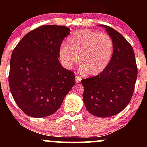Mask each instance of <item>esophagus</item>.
Returning a JSON list of instances; mask_svg holds the SVG:
<instances>
[{
	"instance_id": "1",
	"label": "esophagus",
	"mask_w": 147,
	"mask_h": 147,
	"mask_svg": "<svg viewBox=\"0 0 147 147\" xmlns=\"http://www.w3.org/2000/svg\"><path fill=\"white\" fill-rule=\"evenodd\" d=\"M82 79V77H80V76H77V77H75V81L77 83H79V82H81V80Z\"/></svg>"
}]
</instances>
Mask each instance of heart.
Instances as JSON below:
<instances>
[{
	"instance_id": "heart-1",
	"label": "heart",
	"mask_w": 147,
	"mask_h": 147,
	"mask_svg": "<svg viewBox=\"0 0 147 147\" xmlns=\"http://www.w3.org/2000/svg\"><path fill=\"white\" fill-rule=\"evenodd\" d=\"M114 43L106 33L84 30L73 33L59 50V56L65 67L70 68L77 63L82 71L90 75L102 72L113 57Z\"/></svg>"
}]
</instances>
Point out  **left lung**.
I'll return each mask as SVG.
<instances>
[{
  "mask_svg": "<svg viewBox=\"0 0 147 147\" xmlns=\"http://www.w3.org/2000/svg\"><path fill=\"white\" fill-rule=\"evenodd\" d=\"M102 26L113 41V57L99 75L81 82L87 111L97 117H108L120 113L129 104L134 92L138 68L131 44L113 28Z\"/></svg>",
  "mask_w": 147,
  "mask_h": 147,
  "instance_id": "obj_1",
  "label": "left lung"
}]
</instances>
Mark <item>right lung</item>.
Here are the masks:
<instances>
[{
  "instance_id": "1",
  "label": "right lung",
  "mask_w": 147,
  "mask_h": 147,
  "mask_svg": "<svg viewBox=\"0 0 147 147\" xmlns=\"http://www.w3.org/2000/svg\"><path fill=\"white\" fill-rule=\"evenodd\" d=\"M70 29L63 25H41L22 38L10 59L9 84L15 102L33 117L53 114L75 84L71 70L58 58Z\"/></svg>"
}]
</instances>
